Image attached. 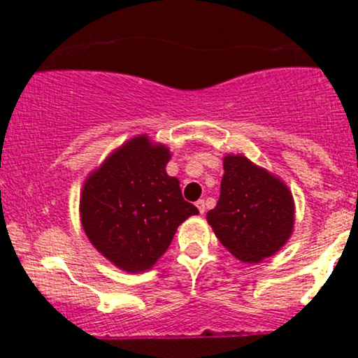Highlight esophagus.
I'll return each mask as SVG.
<instances>
[{"label": "esophagus", "mask_w": 358, "mask_h": 358, "mask_svg": "<svg viewBox=\"0 0 358 358\" xmlns=\"http://www.w3.org/2000/svg\"><path fill=\"white\" fill-rule=\"evenodd\" d=\"M196 208H199L200 213H205V210H207V203H205L203 199H200L199 202H196Z\"/></svg>", "instance_id": "34e87169"}]
</instances>
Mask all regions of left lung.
I'll use <instances>...</instances> for the list:
<instances>
[{
	"label": "left lung",
	"instance_id": "1",
	"mask_svg": "<svg viewBox=\"0 0 358 358\" xmlns=\"http://www.w3.org/2000/svg\"><path fill=\"white\" fill-rule=\"evenodd\" d=\"M217 239L242 262L274 256L293 234L294 200L287 185L248 156H224L220 196L207 213Z\"/></svg>",
	"mask_w": 358,
	"mask_h": 358
}]
</instances>
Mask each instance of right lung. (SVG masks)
<instances>
[{"instance_id": "right-lung-1", "label": "right lung", "mask_w": 358, "mask_h": 358, "mask_svg": "<svg viewBox=\"0 0 358 358\" xmlns=\"http://www.w3.org/2000/svg\"><path fill=\"white\" fill-rule=\"evenodd\" d=\"M170 148L148 134L127 139L85 178L80 224L101 256L126 273H145L170 248L199 208L185 202L180 182L166 173Z\"/></svg>"}]
</instances>
